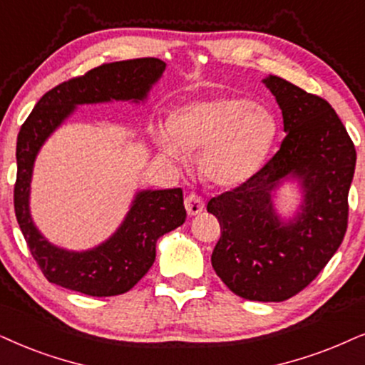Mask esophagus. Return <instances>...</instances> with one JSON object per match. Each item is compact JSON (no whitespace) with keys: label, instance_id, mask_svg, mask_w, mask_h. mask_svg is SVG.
Segmentation results:
<instances>
[{"label":"esophagus","instance_id":"obj_1","mask_svg":"<svg viewBox=\"0 0 365 365\" xmlns=\"http://www.w3.org/2000/svg\"><path fill=\"white\" fill-rule=\"evenodd\" d=\"M204 198L200 195H197V193H188L185 197V209L188 212V215H197L200 214L202 210H204Z\"/></svg>","mask_w":365,"mask_h":365}]
</instances>
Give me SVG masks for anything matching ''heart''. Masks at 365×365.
<instances>
[{"label":"heart","mask_w":365,"mask_h":365,"mask_svg":"<svg viewBox=\"0 0 365 365\" xmlns=\"http://www.w3.org/2000/svg\"><path fill=\"white\" fill-rule=\"evenodd\" d=\"M165 156L185 163L200 151V173L217 187H237L262 167L276 138L269 110L246 98H220L178 109L170 128L156 129Z\"/></svg>","instance_id":"obj_1"}]
</instances>
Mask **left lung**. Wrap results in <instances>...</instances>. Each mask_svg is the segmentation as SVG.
<instances>
[{
  "mask_svg": "<svg viewBox=\"0 0 365 365\" xmlns=\"http://www.w3.org/2000/svg\"><path fill=\"white\" fill-rule=\"evenodd\" d=\"M262 82L278 101L286 136L259 172L207 204L220 224L212 266L237 297L284 302L317 278L344 241L355 146L325 99L276 76ZM288 176L300 180L306 197L302 212L283 223L270 192Z\"/></svg>",
  "mask_w": 365,
  "mask_h": 365,
  "instance_id": "8db88e82",
  "label": "left lung"
}]
</instances>
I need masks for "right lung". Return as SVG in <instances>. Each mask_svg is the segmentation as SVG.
<instances>
[{"instance_id": "1", "label": "right lung", "mask_w": 365, "mask_h": 365, "mask_svg": "<svg viewBox=\"0 0 365 365\" xmlns=\"http://www.w3.org/2000/svg\"><path fill=\"white\" fill-rule=\"evenodd\" d=\"M165 67L163 60L153 57L103 63L48 91L21 124L16 141L15 214L31 256L50 283L89 297L126 293L153 266L156 241L185 222L182 188L143 190L136 193L126 219L108 241L91 251L73 252L41 236L29 209L36 153L76 106L110 99L143 101Z\"/></svg>"}]
</instances>
